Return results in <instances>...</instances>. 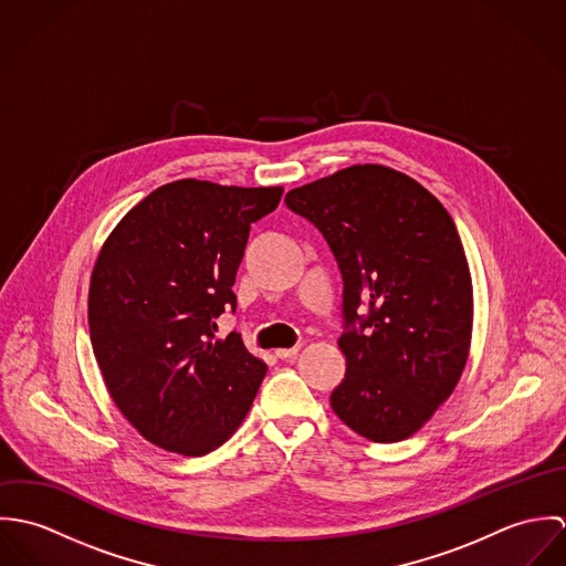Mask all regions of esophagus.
I'll return each instance as SVG.
<instances>
[{
    "instance_id": "obj_1",
    "label": "esophagus",
    "mask_w": 566,
    "mask_h": 566,
    "mask_svg": "<svg viewBox=\"0 0 566 566\" xmlns=\"http://www.w3.org/2000/svg\"><path fill=\"white\" fill-rule=\"evenodd\" d=\"M298 350H301V346H294V348H276L274 355H276L279 359H292V357L298 355Z\"/></svg>"
}]
</instances>
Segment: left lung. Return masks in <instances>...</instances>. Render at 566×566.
Listing matches in <instances>:
<instances>
[{
	"label": "left lung",
	"instance_id": "obj_1",
	"mask_svg": "<svg viewBox=\"0 0 566 566\" xmlns=\"http://www.w3.org/2000/svg\"><path fill=\"white\" fill-rule=\"evenodd\" d=\"M287 207L333 250L344 281L337 418L373 442L413 436L469 359L473 281L453 218L420 182L364 163L292 189ZM369 307L368 317L356 312ZM360 321V331L352 324Z\"/></svg>",
	"mask_w": 566,
	"mask_h": 566
}]
</instances>
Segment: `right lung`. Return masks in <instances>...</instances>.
I'll return each mask as SVG.
<instances>
[{"label":"right lung","instance_id":"right-lung-1","mask_svg":"<svg viewBox=\"0 0 566 566\" xmlns=\"http://www.w3.org/2000/svg\"><path fill=\"white\" fill-rule=\"evenodd\" d=\"M283 187L182 178L133 207L102 243L88 283V333L106 390L153 444L205 455L242 424L265 377L242 335L213 339L235 310L250 224Z\"/></svg>","mask_w":566,"mask_h":566}]
</instances>
